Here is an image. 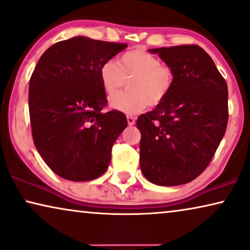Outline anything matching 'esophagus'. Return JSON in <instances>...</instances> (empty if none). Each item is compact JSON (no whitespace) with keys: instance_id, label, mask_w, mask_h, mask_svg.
Returning a JSON list of instances; mask_svg holds the SVG:
<instances>
[{"instance_id":"34e87169","label":"esophagus","mask_w":250,"mask_h":250,"mask_svg":"<svg viewBox=\"0 0 250 250\" xmlns=\"http://www.w3.org/2000/svg\"><path fill=\"white\" fill-rule=\"evenodd\" d=\"M127 123L129 126L134 125L135 124V117H133V116H127Z\"/></svg>"}]
</instances>
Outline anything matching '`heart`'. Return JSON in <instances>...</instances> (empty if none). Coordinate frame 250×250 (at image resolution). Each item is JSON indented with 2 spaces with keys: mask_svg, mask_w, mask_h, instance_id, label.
<instances>
[{
  "mask_svg": "<svg viewBox=\"0 0 250 250\" xmlns=\"http://www.w3.org/2000/svg\"><path fill=\"white\" fill-rule=\"evenodd\" d=\"M100 81L108 95L117 93L125 83L129 91L109 99L111 108L128 115L139 114L148 105L156 107L168 97L175 74L168 64L142 49L129 50L119 57L118 62L108 60L100 67Z\"/></svg>",
  "mask_w": 250,
  "mask_h": 250,
  "instance_id": "b5f03b06",
  "label": "heart"
}]
</instances>
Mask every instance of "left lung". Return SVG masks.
<instances>
[{
	"instance_id": "1",
	"label": "left lung",
	"mask_w": 250,
	"mask_h": 250,
	"mask_svg": "<svg viewBox=\"0 0 250 250\" xmlns=\"http://www.w3.org/2000/svg\"><path fill=\"white\" fill-rule=\"evenodd\" d=\"M173 68L168 97L139 116L140 166L157 186L189 183L209 165L227 131L228 85L206 51L198 45L149 50Z\"/></svg>"
}]
</instances>
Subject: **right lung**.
Returning <instances> with one entry per match:
<instances>
[{"label":"right lung","instance_id":"obj_1","mask_svg":"<svg viewBox=\"0 0 250 250\" xmlns=\"http://www.w3.org/2000/svg\"><path fill=\"white\" fill-rule=\"evenodd\" d=\"M127 47L76 36L50 46L29 81V117L37 151L57 175L69 181L101 176L112 146L127 126L107 105L100 67Z\"/></svg>","mask_w":250,"mask_h":250}]
</instances>
